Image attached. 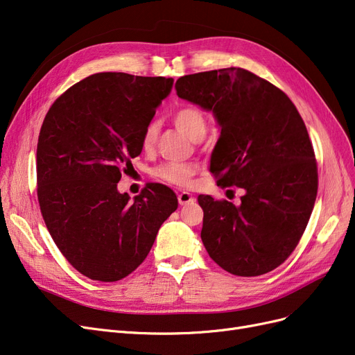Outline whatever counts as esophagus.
<instances>
[{
	"label": "esophagus",
	"instance_id": "1",
	"mask_svg": "<svg viewBox=\"0 0 355 355\" xmlns=\"http://www.w3.org/2000/svg\"><path fill=\"white\" fill-rule=\"evenodd\" d=\"M178 201L180 206H184V204H189L194 201V197H192V194H189V192H180L178 196Z\"/></svg>",
	"mask_w": 355,
	"mask_h": 355
}]
</instances>
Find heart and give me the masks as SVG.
<instances>
[{
  "label": "heart",
  "mask_w": 355,
  "mask_h": 355,
  "mask_svg": "<svg viewBox=\"0 0 355 355\" xmlns=\"http://www.w3.org/2000/svg\"><path fill=\"white\" fill-rule=\"evenodd\" d=\"M173 123L179 130L187 135L192 141H200L207 132V118L204 112L194 105H184L173 114ZM158 124L149 121L141 136V145L144 151H153L158 139ZM197 173V166L191 163H166L153 170V175L179 188H187L191 185L192 178Z\"/></svg>",
  "instance_id": "obj_1"
}]
</instances>
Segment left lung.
I'll list each match as a JSON object with an SVG mask.
<instances>
[{
	"label": "left lung",
	"instance_id": "8db88e82",
	"mask_svg": "<svg viewBox=\"0 0 355 355\" xmlns=\"http://www.w3.org/2000/svg\"><path fill=\"white\" fill-rule=\"evenodd\" d=\"M179 98L220 125L210 170L222 188H244L240 206L200 196L201 240L225 271L256 277L293 253L314 209L318 170L302 116L288 96L243 68L180 77Z\"/></svg>",
	"mask_w": 355,
	"mask_h": 355
}]
</instances>
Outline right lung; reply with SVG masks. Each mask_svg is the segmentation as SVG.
I'll list each match as a JSON object with an SVG mask.
<instances>
[{
	"label": "right lung",
	"instance_id": "add662e5",
	"mask_svg": "<svg viewBox=\"0 0 355 355\" xmlns=\"http://www.w3.org/2000/svg\"><path fill=\"white\" fill-rule=\"evenodd\" d=\"M173 78L99 72L50 106L37 146L42 219L67 261L83 275L112 283L132 274L178 209L175 192L148 184L130 200L116 184Z\"/></svg>",
	"mask_w": 355,
	"mask_h": 355
}]
</instances>
